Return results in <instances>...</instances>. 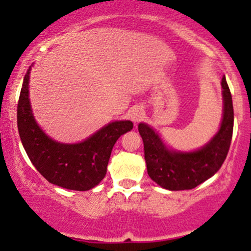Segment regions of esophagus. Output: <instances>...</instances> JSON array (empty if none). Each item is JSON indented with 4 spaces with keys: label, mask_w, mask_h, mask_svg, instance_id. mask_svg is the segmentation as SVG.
I'll list each match as a JSON object with an SVG mask.
<instances>
[{
    "label": "esophagus",
    "mask_w": 251,
    "mask_h": 251,
    "mask_svg": "<svg viewBox=\"0 0 251 251\" xmlns=\"http://www.w3.org/2000/svg\"><path fill=\"white\" fill-rule=\"evenodd\" d=\"M143 116H144V110L140 107L133 108V110L131 111V120H132L133 123H138V121L142 120Z\"/></svg>",
    "instance_id": "34e87169"
}]
</instances>
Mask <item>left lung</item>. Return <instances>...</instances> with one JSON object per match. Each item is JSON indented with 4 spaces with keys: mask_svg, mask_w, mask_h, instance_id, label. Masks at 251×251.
<instances>
[{
    "mask_svg": "<svg viewBox=\"0 0 251 251\" xmlns=\"http://www.w3.org/2000/svg\"><path fill=\"white\" fill-rule=\"evenodd\" d=\"M222 120L219 131L197 151H175L165 144L148 124H138L143 140L144 159L149 177L169 191L192 189L214 176L224 164L233 133V103L226 77H222Z\"/></svg>",
    "mask_w": 251,
    "mask_h": 251,
    "instance_id": "1",
    "label": "left lung"
}]
</instances>
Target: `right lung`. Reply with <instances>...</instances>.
<instances>
[{"instance_id":"right-lung-1","label":"right lung","mask_w":251,"mask_h":251,"mask_svg":"<svg viewBox=\"0 0 251 251\" xmlns=\"http://www.w3.org/2000/svg\"><path fill=\"white\" fill-rule=\"evenodd\" d=\"M31 67L23 81L18 102V131L32 165L50 183L72 191H88L107 174L115 142L131 131L130 120L111 121L78 143H60L44 132L34 118L29 98Z\"/></svg>"}]
</instances>
